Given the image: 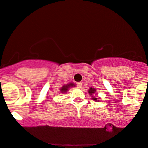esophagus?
<instances>
[{"label":"esophagus","instance_id":"34e87169","mask_svg":"<svg viewBox=\"0 0 148 148\" xmlns=\"http://www.w3.org/2000/svg\"><path fill=\"white\" fill-rule=\"evenodd\" d=\"M81 87H82V83H81V82L78 83V84H77V88H81Z\"/></svg>","mask_w":148,"mask_h":148}]
</instances>
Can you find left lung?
I'll list each match as a JSON object with an SVG mask.
<instances>
[{"mask_svg":"<svg viewBox=\"0 0 148 148\" xmlns=\"http://www.w3.org/2000/svg\"><path fill=\"white\" fill-rule=\"evenodd\" d=\"M88 92H89L90 95H92L95 94V93L96 92V89H95V88H90L89 90H88ZM92 99L94 100H95V101H97V98L93 97Z\"/></svg>","mask_w":148,"mask_h":148,"instance_id":"left-lung-1","label":"left lung"}]
</instances>
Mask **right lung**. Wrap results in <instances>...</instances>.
I'll use <instances>...</instances> for the list:
<instances>
[{
    "mask_svg": "<svg viewBox=\"0 0 148 148\" xmlns=\"http://www.w3.org/2000/svg\"><path fill=\"white\" fill-rule=\"evenodd\" d=\"M73 86H74V87L75 86V85H74V83H69V84L67 85H64V86L60 88V92L62 93H65L68 90V89L73 87Z\"/></svg>",
    "mask_w": 148,
    "mask_h": 148,
    "instance_id": "obj_1",
    "label": "right lung"
}]
</instances>
